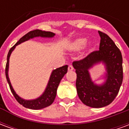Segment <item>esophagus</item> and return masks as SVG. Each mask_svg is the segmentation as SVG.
Masks as SVG:
<instances>
[{
    "label": "esophagus",
    "mask_w": 129,
    "mask_h": 129,
    "mask_svg": "<svg viewBox=\"0 0 129 129\" xmlns=\"http://www.w3.org/2000/svg\"><path fill=\"white\" fill-rule=\"evenodd\" d=\"M68 69V71H72V70H73V69H74V68H73V66H69Z\"/></svg>",
    "instance_id": "esophagus-1"
}]
</instances>
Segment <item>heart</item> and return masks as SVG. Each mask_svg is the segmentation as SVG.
I'll return each mask as SVG.
<instances>
[{"label":"heart","mask_w":129,"mask_h":129,"mask_svg":"<svg viewBox=\"0 0 129 129\" xmlns=\"http://www.w3.org/2000/svg\"><path fill=\"white\" fill-rule=\"evenodd\" d=\"M88 39L86 38H78L76 39L75 40H74L73 42H71L70 43V45L68 46V49L70 50L71 52H77L81 51V50H83L85 46L86 45L87 50L88 51L92 50L93 49V45L91 43H88Z\"/></svg>","instance_id":"heart-1"}]
</instances>
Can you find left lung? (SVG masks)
<instances>
[{
    "instance_id": "left-lung-1",
    "label": "left lung",
    "mask_w": 129,
    "mask_h": 129,
    "mask_svg": "<svg viewBox=\"0 0 129 129\" xmlns=\"http://www.w3.org/2000/svg\"><path fill=\"white\" fill-rule=\"evenodd\" d=\"M100 50L90 53L82 60L73 63L77 73L76 88L79 99L85 105L102 108L109 105L118 94L123 80L122 56L113 41L98 31ZM105 66L106 72L100 84L92 79L89 70L98 64Z\"/></svg>"
}]
</instances>
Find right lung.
Returning <instances> with one entry per match:
<instances>
[{"label":"right lung","instance_id":"obj_1","mask_svg":"<svg viewBox=\"0 0 129 129\" xmlns=\"http://www.w3.org/2000/svg\"><path fill=\"white\" fill-rule=\"evenodd\" d=\"M54 36V34L53 32L42 31L41 29H36V30L29 32L27 34H26L19 39L18 42L10 49L8 52V54H7V64H6V68H5V75H6L7 81L10 86V90L12 92L13 95L16 98V100H17V102L20 104L27 108L33 109V110H39V109H42L47 106H49L53 103L54 100L56 97V90H57V88L59 86V83L68 72V65L58 68L52 71L50 76V79L48 80V84L45 87V90L39 97H38L36 99H33V100H25V99H23L20 97L16 92L14 89L13 88L10 78H9L8 73H9L10 58L11 54L14 50V49L17 45L25 42V41H27L28 40L37 38V37L52 39V38H53Z\"/></svg>","mask_w":129,"mask_h":129}]
</instances>
